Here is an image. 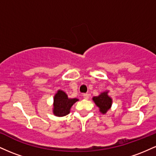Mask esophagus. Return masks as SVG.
Returning a JSON list of instances; mask_svg holds the SVG:
<instances>
[{
  "mask_svg": "<svg viewBox=\"0 0 156 156\" xmlns=\"http://www.w3.org/2000/svg\"><path fill=\"white\" fill-rule=\"evenodd\" d=\"M83 97L84 99L88 100V99H89V94H87V93H85V94H83Z\"/></svg>",
  "mask_w": 156,
  "mask_h": 156,
  "instance_id": "esophagus-1",
  "label": "esophagus"
}]
</instances>
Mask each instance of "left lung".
Listing matches in <instances>:
<instances>
[{"mask_svg": "<svg viewBox=\"0 0 156 156\" xmlns=\"http://www.w3.org/2000/svg\"><path fill=\"white\" fill-rule=\"evenodd\" d=\"M108 91L102 92L100 95L93 97L92 100L103 114H105L112 107V99L108 96Z\"/></svg>", "mask_w": 156, "mask_h": 156, "instance_id": "left-lung-1", "label": "left lung"}]
</instances>
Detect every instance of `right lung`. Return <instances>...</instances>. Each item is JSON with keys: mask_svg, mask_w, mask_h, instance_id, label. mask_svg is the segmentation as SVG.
<instances>
[{"mask_svg": "<svg viewBox=\"0 0 156 156\" xmlns=\"http://www.w3.org/2000/svg\"><path fill=\"white\" fill-rule=\"evenodd\" d=\"M78 101L77 98H69L62 90H58L53 98V114L57 117H64L70 112V108L75 103Z\"/></svg>", "mask_w": 156, "mask_h": 156, "instance_id": "add662e5", "label": "right lung"}]
</instances>
